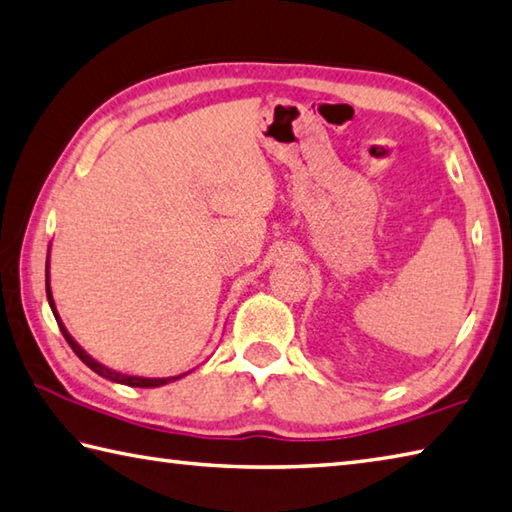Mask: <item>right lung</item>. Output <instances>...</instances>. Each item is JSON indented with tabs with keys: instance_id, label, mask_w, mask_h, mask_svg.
I'll return each instance as SVG.
<instances>
[{
	"instance_id": "right-lung-1",
	"label": "right lung",
	"mask_w": 512,
	"mask_h": 512,
	"mask_svg": "<svg viewBox=\"0 0 512 512\" xmlns=\"http://www.w3.org/2000/svg\"><path fill=\"white\" fill-rule=\"evenodd\" d=\"M46 298H48V305H51V310H53V316H55L57 325H60V332L64 334L66 343L71 345V350H73L77 356H80L82 363L89 365V368H91L93 372H98L100 376H104V379H109V381H113V383L131 385V388H160V385H167V383H171V381H178V379H182V376H187V374L191 372V370H189V372H185V374L167 376V379H149V376H133V374L115 372V370H111V368H106V365H102L100 361H95L93 356H91L89 352H86L84 347L73 339V336L69 334V330H66V325L62 323L60 314H57V307H55V301H53V292H51V276H48V260H46Z\"/></svg>"
}]
</instances>
